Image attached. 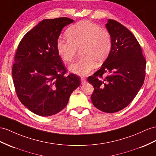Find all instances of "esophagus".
<instances>
[{"label":"esophagus","mask_w":156,"mask_h":156,"mask_svg":"<svg viewBox=\"0 0 156 156\" xmlns=\"http://www.w3.org/2000/svg\"><path fill=\"white\" fill-rule=\"evenodd\" d=\"M81 81H82V84H83V83H85L86 82V78L84 77H81Z\"/></svg>","instance_id":"1"}]
</instances>
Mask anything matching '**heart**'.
<instances>
[{
	"label": "heart",
	"mask_w": 156,
	"mask_h": 156,
	"mask_svg": "<svg viewBox=\"0 0 156 156\" xmlns=\"http://www.w3.org/2000/svg\"><path fill=\"white\" fill-rule=\"evenodd\" d=\"M67 41L59 39L57 51L65 63L74 61L77 51L80 50L82 57L69 66L72 73L86 76L97 65L103 63L112 48V39L108 31L88 20H82L66 31Z\"/></svg>",
	"instance_id": "b5f03b06"
}]
</instances>
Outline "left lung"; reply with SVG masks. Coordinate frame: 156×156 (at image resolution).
<instances>
[{
	"label": "left lung",
	"instance_id": "8db88e82",
	"mask_svg": "<svg viewBox=\"0 0 156 156\" xmlns=\"http://www.w3.org/2000/svg\"><path fill=\"white\" fill-rule=\"evenodd\" d=\"M105 26L112 48L100 69L87 80L94 87V105L112 113L129 105L137 95L144 82L146 62L137 39L126 27L111 19Z\"/></svg>",
	"mask_w": 156,
	"mask_h": 156
}]
</instances>
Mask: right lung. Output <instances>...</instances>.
I'll return each instance as SVG.
<instances>
[{"label": "right lung", "mask_w": 156, "mask_h": 156, "mask_svg": "<svg viewBox=\"0 0 156 156\" xmlns=\"http://www.w3.org/2000/svg\"><path fill=\"white\" fill-rule=\"evenodd\" d=\"M73 22L65 17L43 20L19 43L12 66L16 92L22 104L39 116L62 111L80 85L78 76H65L56 47L63 27Z\"/></svg>", "instance_id": "right-lung-1"}]
</instances>
